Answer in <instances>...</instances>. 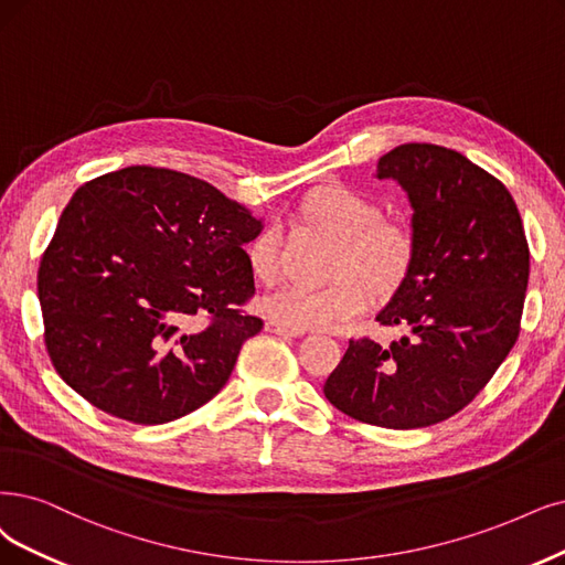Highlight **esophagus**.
I'll return each mask as SVG.
<instances>
[{
  "label": "esophagus",
  "mask_w": 565,
  "mask_h": 565,
  "mask_svg": "<svg viewBox=\"0 0 565 565\" xmlns=\"http://www.w3.org/2000/svg\"><path fill=\"white\" fill-rule=\"evenodd\" d=\"M265 328H267V332H275V335H284V338H298L302 332V330H296V328H286L277 321H269Z\"/></svg>",
  "instance_id": "obj_1"
}]
</instances>
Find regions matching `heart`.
Segmentation results:
<instances>
[{"label":"heart","instance_id":"b5f03b06","mask_svg":"<svg viewBox=\"0 0 565 565\" xmlns=\"http://www.w3.org/2000/svg\"><path fill=\"white\" fill-rule=\"evenodd\" d=\"M305 212L342 239L338 275H359L374 290L386 294L398 286L414 258V233L405 221L382 218L380 204L347 185H326L311 195ZM246 258L254 275L269 284L281 267V227L265 225L248 242ZM370 305L365 284L347 277L328 286L284 284L263 296L260 309L286 328H332L359 317Z\"/></svg>","mask_w":565,"mask_h":565}]
</instances>
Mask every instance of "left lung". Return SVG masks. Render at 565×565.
<instances>
[{
    "instance_id": "obj_1",
    "label": "left lung",
    "mask_w": 565,
    "mask_h": 565,
    "mask_svg": "<svg viewBox=\"0 0 565 565\" xmlns=\"http://www.w3.org/2000/svg\"><path fill=\"white\" fill-rule=\"evenodd\" d=\"M377 179L398 181L414 209L409 271L377 315L405 335L349 340L323 393L356 422L424 428L461 412L514 347L529 242L508 188L445 146H395Z\"/></svg>"
}]
</instances>
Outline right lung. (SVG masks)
Masks as SVG:
<instances>
[{
  "label": "right lung",
  "instance_id": "right-lung-1",
  "mask_svg": "<svg viewBox=\"0 0 565 565\" xmlns=\"http://www.w3.org/2000/svg\"><path fill=\"white\" fill-rule=\"evenodd\" d=\"M263 230L212 183L135 164L83 183L41 256L53 367L90 405L156 426L209 403L263 321L244 244Z\"/></svg>",
  "mask_w": 565,
  "mask_h": 565
}]
</instances>
